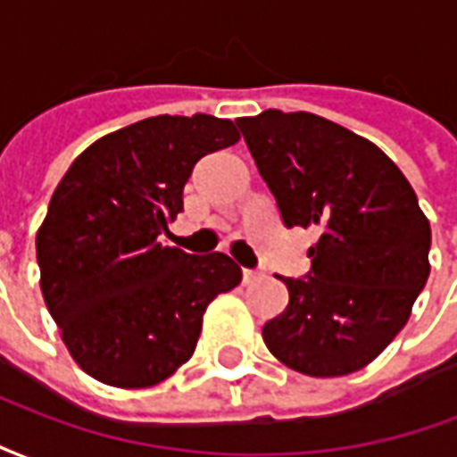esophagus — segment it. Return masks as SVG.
Instances as JSON below:
<instances>
[{"mask_svg":"<svg viewBox=\"0 0 457 457\" xmlns=\"http://www.w3.org/2000/svg\"><path fill=\"white\" fill-rule=\"evenodd\" d=\"M259 278H262V271H252V269H245V271H242V281H245V287L257 284Z\"/></svg>","mask_w":457,"mask_h":457,"instance_id":"34e87169","label":"esophagus"}]
</instances>
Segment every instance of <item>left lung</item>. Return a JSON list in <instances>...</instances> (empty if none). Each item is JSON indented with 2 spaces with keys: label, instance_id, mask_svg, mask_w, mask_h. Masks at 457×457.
<instances>
[{
  "label": "left lung",
  "instance_id": "left-lung-1",
  "mask_svg": "<svg viewBox=\"0 0 457 457\" xmlns=\"http://www.w3.org/2000/svg\"><path fill=\"white\" fill-rule=\"evenodd\" d=\"M237 127L287 228H318L308 278H281L288 306L262 337L308 377L357 372L411 316L431 271V225L377 144L311 112L267 110Z\"/></svg>",
  "mask_w": 457,
  "mask_h": 457
}]
</instances>
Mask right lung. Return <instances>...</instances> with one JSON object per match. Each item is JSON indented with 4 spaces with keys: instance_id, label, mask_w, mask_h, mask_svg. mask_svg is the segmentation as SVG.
Listing matches in <instances>:
<instances>
[{
    "instance_id": "add662e5",
    "label": "right lung",
    "mask_w": 457,
    "mask_h": 457,
    "mask_svg": "<svg viewBox=\"0 0 457 457\" xmlns=\"http://www.w3.org/2000/svg\"><path fill=\"white\" fill-rule=\"evenodd\" d=\"M239 141L210 114H159L104 134L54 190L36 259L68 353L97 382L144 389L190 360L210 301L242 281L222 252L166 247L183 186L205 154Z\"/></svg>"
}]
</instances>
